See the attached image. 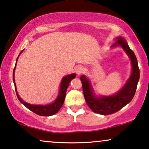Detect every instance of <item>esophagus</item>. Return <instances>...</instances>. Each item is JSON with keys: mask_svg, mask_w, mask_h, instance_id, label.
I'll list each match as a JSON object with an SVG mask.
<instances>
[{"mask_svg": "<svg viewBox=\"0 0 149 149\" xmlns=\"http://www.w3.org/2000/svg\"><path fill=\"white\" fill-rule=\"evenodd\" d=\"M84 72V68L81 66H79V67H77L76 68V73L78 75H80L81 73Z\"/></svg>", "mask_w": 149, "mask_h": 149, "instance_id": "1", "label": "esophagus"}]
</instances>
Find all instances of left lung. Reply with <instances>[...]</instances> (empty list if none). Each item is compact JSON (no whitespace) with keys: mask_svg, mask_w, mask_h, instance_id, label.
<instances>
[{"mask_svg":"<svg viewBox=\"0 0 149 149\" xmlns=\"http://www.w3.org/2000/svg\"><path fill=\"white\" fill-rule=\"evenodd\" d=\"M116 39L117 40L112 47H116L118 45L121 46L129 56L132 64V73L124 87L118 93L112 96H102L97 98L92 93L91 84L86 77L84 76L80 77L86 104L93 112L104 116L118 112L122 107L131 101L134 97L137 82L140 79V69L134 52L130 49L127 42L123 38L118 37Z\"/></svg>","mask_w":149,"mask_h":149,"instance_id":"1","label":"left lung"}]
</instances>
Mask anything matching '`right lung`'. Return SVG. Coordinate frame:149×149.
<instances>
[{
    "label": "right lung",
    "instance_id": "1",
    "mask_svg": "<svg viewBox=\"0 0 149 149\" xmlns=\"http://www.w3.org/2000/svg\"><path fill=\"white\" fill-rule=\"evenodd\" d=\"M21 52L20 53V54H21ZM17 60H18V58H17ZM15 67L14 69V71H13V80H14L15 90H16V95L20 102L22 103L24 106L27 107V109H29V110H31V111H33V113H35L39 115V116H53V115L56 114V113L61 109L62 106H63L64 101H65L66 92H67V89L69 84V82H71V80H73V78H75V77H76V74H75V73H73V74L69 75V76H66L63 78L61 84V88H60L61 90H60L59 95H58L57 99L54 102H53L52 104H51L45 105V106H42V105H33V104H28V103L24 102L19 97L18 94L17 93L16 84H15V81H14Z\"/></svg>",
    "mask_w": 149,
    "mask_h": 149
}]
</instances>
